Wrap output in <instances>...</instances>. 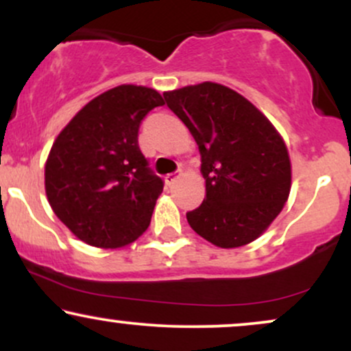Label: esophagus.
Instances as JSON below:
<instances>
[{"label": "esophagus", "mask_w": 351, "mask_h": 351, "mask_svg": "<svg viewBox=\"0 0 351 351\" xmlns=\"http://www.w3.org/2000/svg\"><path fill=\"white\" fill-rule=\"evenodd\" d=\"M178 176H180L178 173H168V175L165 176V183H167L168 186H171V184L178 180Z\"/></svg>", "instance_id": "obj_1"}]
</instances>
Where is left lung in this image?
I'll return each mask as SVG.
<instances>
[{
	"instance_id": "8db88e82",
	"label": "left lung",
	"mask_w": 351,
	"mask_h": 351,
	"mask_svg": "<svg viewBox=\"0 0 351 351\" xmlns=\"http://www.w3.org/2000/svg\"><path fill=\"white\" fill-rule=\"evenodd\" d=\"M163 97L195 136L206 180L201 206L186 213L189 226L217 247L252 243L291 193L284 140L247 99L221 84L203 82Z\"/></svg>"
}]
</instances>
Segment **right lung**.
<instances>
[{
    "mask_svg": "<svg viewBox=\"0 0 351 351\" xmlns=\"http://www.w3.org/2000/svg\"><path fill=\"white\" fill-rule=\"evenodd\" d=\"M163 104L153 88L119 86L90 100L56 138L46 195L84 243L115 249L147 231L165 183L140 150L138 128Z\"/></svg>",
    "mask_w": 351,
    "mask_h": 351,
    "instance_id": "right-lung-1",
    "label": "right lung"
}]
</instances>
